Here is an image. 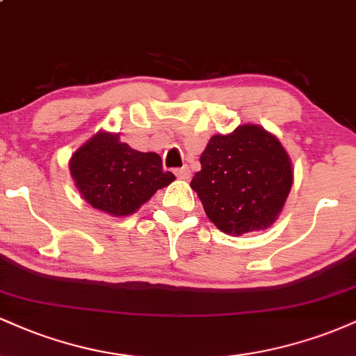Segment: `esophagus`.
Here are the masks:
<instances>
[{"label":"esophagus","instance_id":"1","mask_svg":"<svg viewBox=\"0 0 356 356\" xmlns=\"http://www.w3.org/2000/svg\"><path fill=\"white\" fill-rule=\"evenodd\" d=\"M175 175H177L179 179H182V181H186V179L191 177V169L187 165H184L181 169H175Z\"/></svg>","mask_w":356,"mask_h":356}]
</instances>
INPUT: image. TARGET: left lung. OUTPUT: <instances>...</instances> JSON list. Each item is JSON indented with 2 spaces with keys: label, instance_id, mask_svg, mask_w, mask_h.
Wrapping results in <instances>:
<instances>
[{
  "label": "left lung",
  "instance_id": "obj_1",
  "mask_svg": "<svg viewBox=\"0 0 356 356\" xmlns=\"http://www.w3.org/2000/svg\"><path fill=\"white\" fill-rule=\"evenodd\" d=\"M201 165L191 187L207 218L226 234L266 229L291 191V161L280 140L259 125H239L229 136L212 137Z\"/></svg>",
  "mask_w": 356,
  "mask_h": 356
}]
</instances>
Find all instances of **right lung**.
Wrapping results in <instances>:
<instances>
[{"mask_svg":"<svg viewBox=\"0 0 356 356\" xmlns=\"http://www.w3.org/2000/svg\"><path fill=\"white\" fill-rule=\"evenodd\" d=\"M70 172L85 201L118 218L136 212L175 179L162 169L161 155L138 152L107 132L97 134L73 154Z\"/></svg>","mask_w":356,"mask_h":356,"instance_id":"add662e5","label":"right lung"}]
</instances>
